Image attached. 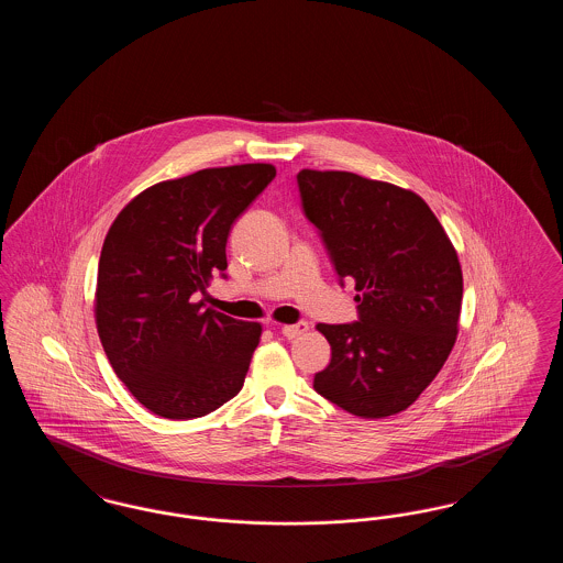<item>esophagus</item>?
<instances>
[{"mask_svg":"<svg viewBox=\"0 0 563 563\" xmlns=\"http://www.w3.org/2000/svg\"><path fill=\"white\" fill-rule=\"evenodd\" d=\"M308 331V322H295V324H285L280 329V333L287 338V340H295L299 335H303Z\"/></svg>","mask_w":563,"mask_h":563,"instance_id":"1","label":"esophagus"}]
</instances>
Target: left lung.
<instances>
[{
	"label": "left lung",
	"instance_id": "left-lung-1",
	"mask_svg": "<svg viewBox=\"0 0 563 563\" xmlns=\"http://www.w3.org/2000/svg\"><path fill=\"white\" fill-rule=\"evenodd\" d=\"M306 217L340 278L354 280L361 321L317 329L331 363L314 390L356 418L405 411L445 365L462 308L454 244L411 189L346 170L297 175Z\"/></svg>",
	"mask_w": 563,
	"mask_h": 563
}]
</instances>
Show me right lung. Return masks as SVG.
Masks as SVG:
<instances>
[{"label":"right lung","mask_w":563,"mask_h":563,"mask_svg":"<svg viewBox=\"0 0 563 563\" xmlns=\"http://www.w3.org/2000/svg\"><path fill=\"white\" fill-rule=\"evenodd\" d=\"M272 164L202 168L143 189L101 249L95 321L115 375L168 420L202 418L241 393L260 322L205 308L228 268L232 223L274 179Z\"/></svg>","instance_id":"1"}]
</instances>
